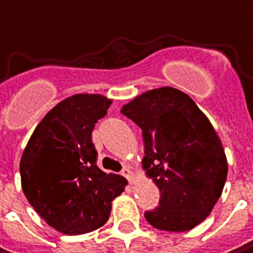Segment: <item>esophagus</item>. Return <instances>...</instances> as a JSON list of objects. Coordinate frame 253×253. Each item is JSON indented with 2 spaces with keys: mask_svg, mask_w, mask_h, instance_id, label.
Masks as SVG:
<instances>
[{
  "mask_svg": "<svg viewBox=\"0 0 253 253\" xmlns=\"http://www.w3.org/2000/svg\"><path fill=\"white\" fill-rule=\"evenodd\" d=\"M122 174H124L129 182H132V180H134V177H135L134 173H132V170H131V169H128V168H125V169L122 170Z\"/></svg>",
  "mask_w": 253,
  "mask_h": 253,
  "instance_id": "1",
  "label": "esophagus"
}]
</instances>
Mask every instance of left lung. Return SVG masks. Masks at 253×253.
Listing matches in <instances>:
<instances>
[{"mask_svg": "<svg viewBox=\"0 0 253 253\" xmlns=\"http://www.w3.org/2000/svg\"><path fill=\"white\" fill-rule=\"evenodd\" d=\"M121 112L142 129L147 176L160 203L145 211L159 230L186 232L204 221L227 177V159L211 122L195 102L173 87L145 91Z\"/></svg>", "mask_w": 253, "mask_h": 253, "instance_id": "obj_1", "label": "left lung"}]
</instances>
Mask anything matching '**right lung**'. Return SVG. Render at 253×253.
<instances>
[{
    "label": "right lung",
    "mask_w": 253,
    "mask_h": 253,
    "mask_svg": "<svg viewBox=\"0 0 253 253\" xmlns=\"http://www.w3.org/2000/svg\"><path fill=\"white\" fill-rule=\"evenodd\" d=\"M111 103L102 94L67 97L47 112L23 151V192L47 224L64 235L102 227L112 201L126 185L125 177L105 173L96 165L91 132Z\"/></svg>",
    "instance_id": "right-lung-1"
}]
</instances>
